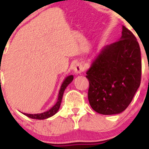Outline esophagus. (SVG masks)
Wrapping results in <instances>:
<instances>
[{
    "label": "esophagus",
    "instance_id": "1",
    "mask_svg": "<svg viewBox=\"0 0 149 149\" xmlns=\"http://www.w3.org/2000/svg\"><path fill=\"white\" fill-rule=\"evenodd\" d=\"M74 72L76 73V74H79V73H81L84 70V68L83 67V65L80 63H76L74 66Z\"/></svg>",
    "mask_w": 149,
    "mask_h": 149
}]
</instances>
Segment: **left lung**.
Segmentation results:
<instances>
[{
	"label": "left lung",
	"mask_w": 149,
	"mask_h": 149,
	"mask_svg": "<svg viewBox=\"0 0 149 149\" xmlns=\"http://www.w3.org/2000/svg\"><path fill=\"white\" fill-rule=\"evenodd\" d=\"M88 99L102 115H115L128 107L141 84V49L134 34L123 26L118 41L103 48L87 70Z\"/></svg>",
	"instance_id": "1"
}]
</instances>
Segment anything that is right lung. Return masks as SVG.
<instances>
[{
	"label": "right lung",
	"mask_w": 149,
	"mask_h": 149,
	"mask_svg": "<svg viewBox=\"0 0 149 149\" xmlns=\"http://www.w3.org/2000/svg\"><path fill=\"white\" fill-rule=\"evenodd\" d=\"M73 79V76H69L67 78H65V79L64 80V81L63 82L62 85H61V89L59 91V94H58V101H57L56 104L51 108L50 109H49L48 111L43 112V113L40 114H26V113H23L24 115H26V116L29 117L30 118H32V119H37V120H45L47 119L48 118H50L52 115H55L59 109L60 107H61V102H62V98L63 95L64 91H65V88L68 86V84L71 83V81Z\"/></svg>",
	"instance_id": "add662e5"
}]
</instances>
